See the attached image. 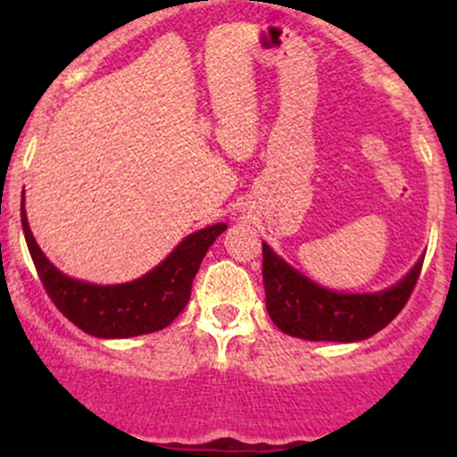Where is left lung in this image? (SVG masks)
Segmentation results:
<instances>
[{"mask_svg": "<svg viewBox=\"0 0 457 457\" xmlns=\"http://www.w3.org/2000/svg\"><path fill=\"white\" fill-rule=\"evenodd\" d=\"M423 258L397 286L376 295H339L318 286L262 243L266 309L283 333L309 342H361L391 322L411 298Z\"/></svg>", "mask_w": 457, "mask_h": 457, "instance_id": "left-lung-1", "label": "left lung"}]
</instances>
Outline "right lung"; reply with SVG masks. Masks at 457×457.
Returning <instances> with one entry per match:
<instances>
[{"label": "right lung", "instance_id": "1", "mask_svg": "<svg viewBox=\"0 0 457 457\" xmlns=\"http://www.w3.org/2000/svg\"><path fill=\"white\" fill-rule=\"evenodd\" d=\"M21 223L25 243L54 305L83 333L103 339L135 337L165 328L178 318L191 298V286L199 264L217 236L228 229L225 223L187 236L162 264L137 281L120 286H94L71 277L45 258L25 217L21 202Z\"/></svg>", "mask_w": 457, "mask_h": 457}]
</instances>
